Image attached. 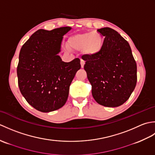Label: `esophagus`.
Instances as JSON below:
<instances>
[{"mask_svg": "<svg viewBox=\"0 0 155 155\" xmlns=\"http://www.w3.org/2000/svg\"><path fill=\"white\" fill-rule=\"evenodd\" d=\"M84 64H85V62L83 60V59H81V67L82 68L84 67Z\"/></svg>", "mask_w": 155, "mask_h": 155, "instance_id": "34e87169", "label": "esophagus"}]
</instances>
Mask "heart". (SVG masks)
I'll return each mask as SVG.
<instances>
[{"label":"heart","instance_id":"obj_1","mask_svg":"<svg viewBox=\"0 0 155 155\" xmlns=\"http://www.w3.org/2000/svg\"><path fill=\"white\" fill-rule=\"evenodd\" d=\"M67 46L71 50L80 51L83 49L86 54L94 56L101 51L103 38L97 32H84L71 37L68 39Z\"/></svg>","mask_w":155,"mask_h":155}]
</instances>
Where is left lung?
Masks as SVG:
<instances>
[{"mask_svg":"<svg viewBox=\"0 0 155 155\" xmlns=\"http://www.w3.org/2000/svg\"><path fill=\"white\" fill-rule=\"evenodd\" d=\"M104 37L101 51L94 56L84 55V66L97 103L107 107L124 103L137 81V63L128 42L108 27L97 30Z\"/></svg>","mask_w":155,"mask_h":155,"instance_id":"obj_1","label":"left lung"}]
</instances>
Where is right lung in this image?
<instances>
[{"mask_svg":"<svg viewBox=\"0 0 155 155\" xmlns=\"http://www.w3.org/2000/svg\"><path fill=\"white\" fill-rule=\"evenodd\" d=\"M71 29H39L20 51L16 69L20 91L29 104L41 112L64 106L71 82L81 68L79 58L65 62L58 55L63 36Z\"/></svg>","mask_w":155,"mask_h":155,"instance_id":"add662e5","label":"right lung"}]
</instances>
